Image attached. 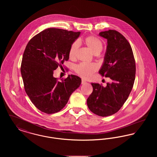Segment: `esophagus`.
<instances>
[{
    "label": "esophagus",
    "instance_id": "esophagus-1",
    "mask_svg": "<svg viewBox=\"0 0 157 157\" xmlns=\"http://www.w3.org/2000/svg\"><path fill=\"white\" fill-rule=\"evenodd\" d=\"M85 83H86V81L84 79H82V84H85Z\"/></svg>",
    "mask_w": 157,
    "mask_h": 157
}]
</instances>
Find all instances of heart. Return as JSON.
<instances>
[{
    "label": "heart",
    "instance_id": "heart-1",
    "mask_svg": "<svg viewBox=\"0 0 157 157\" xmlns=\"http://www.w3.org/2000/svg\"><path fill=\"white\" fill-rule=\"evenodd\" d=\"M90 51L94 55H99L102 50L103 44L102 41L98 37L90 36L85 37L82 40ZM79 48V44L77 42H74L69 48V56L71 59L75 58ZM97 67L95 64H87L82 63L75 67L76 73L83 78H89L97 71Z\"/></svg>",
    "mask_w": 157,
    "mask_h": 157
}]
</instances>
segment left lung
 <instances>
[{
  "label": "left lung",
  "mask_w": 157,
  "mask_h": 157,
  "mask_svg": "<svg viewBox=\"0 0 157 157\" xmlns=\"http://www.w3.org/2000/svg\"><path fill=\"white\" fill-rule=\"evenodd\" d=\"M99 35L107 40L99 73L111 81L106 86L91 83L93 92L87 99V105L95 114L107 117L118 112L127 101L134 85L136 67L131 46L120 32L109 30Z\"/></svg>",
  "instance_id": "obj_1"
}]
</instances>
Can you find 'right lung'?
Here are the masks:
<instances>
[{"mask_svg":"<svg viewBox=\"0 0 157 157\" xmlns=\"http://www.w3.org/2000/svg\"><path fill=\"white\" fill-rule=\"evenodd\" d=\"M80 34V32L48 28L32 38L26 45L21 75L26 94L40 111L51 114L62 110L81 84V79L76 75H68L62 81L53 75L54 70L69 59V48Z\"/></svg>","mask_w":157,"mask_h":157,"instance_id":"1","label":"right lung"}]
</instances>
